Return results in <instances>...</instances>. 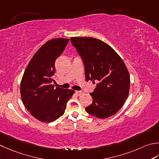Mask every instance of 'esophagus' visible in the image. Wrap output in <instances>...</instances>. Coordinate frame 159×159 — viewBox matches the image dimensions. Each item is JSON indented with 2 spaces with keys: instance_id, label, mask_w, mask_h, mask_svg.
<instances>
[{
  "instance_id": "esophagus-1",
  "label": "esophagus",
  "mask_w": 159,
  "mask_h": 159,
  "mask_svg": "<svg viewBox=\"0 0 159 159\" xmlns=\"http://www.w3.org/2000/svg\"><path fill=\"white\" fill-rule=\"evenodd\" d=\"M75 94L77 96H80V95L82 94V92L81 91H76L75 92Z\"/></svg>"
}]
</instances>
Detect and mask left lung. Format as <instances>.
I'll list each match as a JSON object with an SVG mask.
<instances>
[{
	"label": "left lung",
	"mask_w": 159,
	"mask_h": 159,
	"mask_svg": "<svg viewBox=\"0 0 159 159\" xmlns=\"http://www.w3.org/2000/svg\"><path fill=\"white\" fill-rule=\"evenodd\" d=\"M81 56L87 81H98L91 93L92 103L85 111L99 119L113 116L128 97L130 77L120 56L107 43L92 37H71Z\"/></svg>",
	"instance_id": "8db88e82"
}]
</instances>
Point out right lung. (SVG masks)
<instances>
[{
    "label": "right lung",
    "mask_w": 159,
    "mask_h": 159,
    "mask_svg": "<svg viewBox=\"0 0 159 159\" xmlns=\"http://www.w3.org/2000/svg\"><path fill=\"white\" fill-rule=\"evenodd\" d=\"M69 42L67 39H54L45 43L31 59L20 82V96L25 107L40 121L53 122L63 115L73 89L57 87L54 63Z\"/></svg>",
    "instance_id": "obj_1"
}]
</instances>
